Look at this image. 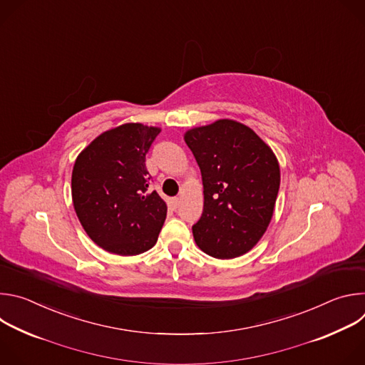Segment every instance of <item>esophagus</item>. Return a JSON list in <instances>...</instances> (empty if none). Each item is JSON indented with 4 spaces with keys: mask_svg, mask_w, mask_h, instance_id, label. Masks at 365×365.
Instances as JSON below:
<instances>
[{
    "mask_svg": "<svg viewBox=\"0 0 365 365\" xmlns=\"http://www.w3.org/2000/svg\"><path fill=\"white\" fill-rule=\"evenodd\" d=\"M179 203H180V197H173V199H172V206H173V210H176V207L179 206Z\"/></svg>",
    "mask_w": 365,
    "mask_h": 365,
    "instance_id": "34e87169",
    "label": "esophagus"
}]
</instances>
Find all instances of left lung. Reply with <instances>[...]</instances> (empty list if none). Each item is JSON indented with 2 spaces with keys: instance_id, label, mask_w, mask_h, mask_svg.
<instances>
[{
  "instance_id": "left-lung-1",
  "label": "left lung",
  "mask_w": 365,
  "mask_h": 365,
  "mask_svg": "<svg viewBox=\"0 0 365 365\" xmlns=\"http://www.w3.org/2000/svg\"><path fill=\"white\" fill-rule=\"evenodd\" d=\"M202 173L203 212L192 227L207 255L230 259L248 252L267 231L280 187L272 147L250 127L222 118L183 135Z\"/></svg>"
}]
</instances>
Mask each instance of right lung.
<instances>
[{"mask_svg":"<svg viewBox=\"0 0 365 365\" xmlns=\"http://www.w3.org/2000/svg\"><path fill=\"white\" fill-rule=\"evenodd\" d=\"M162 128L127 123L103 131L75 160L72 200L89 238L118 255L150 250L165 224L168 205L148 192L145 154Z\"/></svg>","mask_w":365,"mask_h":365,"instance_id":"obj_1","label":"right lung"}]
</instances>
